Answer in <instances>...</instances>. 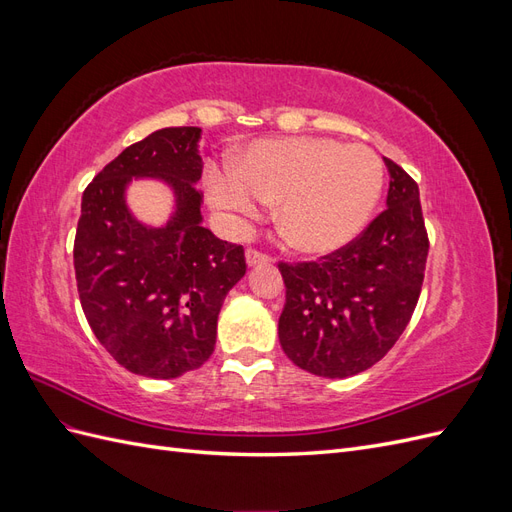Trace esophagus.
I'll use <instances>...</instances> for the list:
<instances>
[{
	"label": "esophagus",
	"mask_w": 512,
	"mask_h": 512,
	"mask_svg": "<svg viewBox=\"0 0 512 512\" xmlns=\"http://www.w3.org/2000/svg\"><path fill=\"white\" fill-rule=\"evenodd\" d=\"M245 260H247V265H260V262H271L273 258L267 254V252H260V250H256V247H247L245 250Z\"/></svg>",
	"instance_id": "obj_1"
}]
</instances>
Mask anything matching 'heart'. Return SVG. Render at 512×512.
I'll return each mask as SVG.
<instances>
[{
    "label": "heart",
    "instance_id": "heart-1",
    "mask_svg": "<svg viewBox=\"0 0 512 512\" xmlns=\"http://www.w3.org/2000/svg\"><path fill=\"white\" fill-rule=\"evenodd\" d=\"M382 185L384 164L374 149L320 136L258 141L230 175L207 181L213 205L243 218L258 215L260 203H280V235L305 254H329L359 235Z\"/></svg>",
    "mask_w": 512,
    "mask_h": 512
}]
</instances>
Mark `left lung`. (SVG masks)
<instances>
[{"label":"left lung","instance_id":"left-lung-1","mask_svg":"<svg viewBox=\"0 0 512 512\" xmlns=\"http://www.w3.org/2000/svg\"><path fill=\"white\" fill-rule=\"evenodd\" d=\"M384 164L389 207L359 237L318 260L277 265L286 284L280 344L314 376L348 378L376 365L421 297L429 237L418 185L393 160Z\"/></svg>","mask_w":512,"mask_h":512}]
</instances>
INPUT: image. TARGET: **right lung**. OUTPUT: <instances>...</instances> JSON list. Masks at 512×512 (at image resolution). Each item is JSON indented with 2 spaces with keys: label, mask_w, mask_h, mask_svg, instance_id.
I'll use <instances>...</instances> for the list:
<instances>
[{
  "label": "right lung",
  "mask_w": 512,
  "mask_h": 512,
  "mask_svg": "<svg viewBox=\"0 0 512 512\" xmlns=\"http://www.w3.org/2000/svg\"><path fill=\"white\" fill-rule=\"evenodd\" d=\"M200 128H164L123 149L94 177L74 237L76 288L98 342L132 374L179 378L203 365L228 290L245 275L243 245L200 226ZM132 176H162L178 194L164 229L129 215Z\"/></svg>",
  "instance_id": "1"
}]
</instances>
